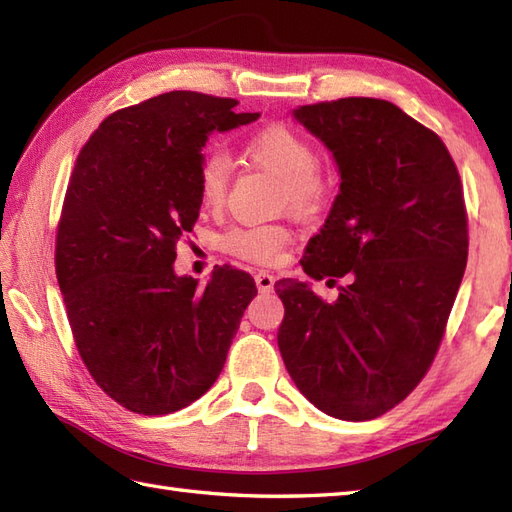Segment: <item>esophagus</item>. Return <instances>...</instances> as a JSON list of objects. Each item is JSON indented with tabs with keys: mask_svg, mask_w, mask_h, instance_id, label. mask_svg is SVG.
<instances>
[{
	"mask_svg": "<svg viewBox=\"0 0 512 512\" xmlns=\"http://www.w3.org/2000/svg\"><path fill=\"white\" fill-rule=\"evenodd\" d=\"M255 284L259 288V292H270L275 288V275H270L268 270H259L255 275Z\"/></svg>",
	"mask_w": 512,
	"mask_h": 512,
	"instance_id": "34e87169",
	"label": "esophagus"
}]
</instances>
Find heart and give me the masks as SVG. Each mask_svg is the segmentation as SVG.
<instances>
[{
	"instance_id": "heart-1",
	"label": "heart",
	"mask_w": 512,
	"mask_h": 512,
	"mask_svg": "<svg viewBox=\"0 0 512 512\" xmlns=\"http://www.w3.org/2000/svg\"><path fill=\"white\" fill-rule=\"evenodd\" d=\"M246 156L284 182L286 200L295 209H308L321 198L317 151L306 138L286 125H268L246 140ZM228 187V162L222 154H206L198 169L200 200L209 209L222 206ZM288 228L281 224L235 226L224 237V248L250 262H273L288 242Z\"/></svg>"
}]
</instances>
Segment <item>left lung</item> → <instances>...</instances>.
<instances>
[{
  "label": "left lung",
  "mask_w": 512,
  "mask_h": 512,
  "mask_svg": "<svg viewBox=\"0 0 512 512\" xmlns=\"http://www.w3.org/2000/svg\"><path fill=\"white\" fill-rule=\"evenodd\" d=\"M292 116L341 173L301 266L347 286L325 303L306 281H277L279 352L314 407L372 420L420 383L447 328L469 255L460 173L440 136L389 101L352 96Z\"/></svg>",
  "instance_id": "obj_1"
}]
</instances>
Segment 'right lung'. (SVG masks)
<instances>
[{"instance_id":"add662e5","label":"right lung","mask_w":512,"mask_h":512,"mask_svg":"<svg viewBox=\"0 0 512 512\" xmlns=\"http://www.w3.org/2000/svg\"><path fill=\"white\" fill-rule=\"evenodd\" d=\"M235 99L167 92L107 116L83 145L57 231V279L85 367L118 405L162 416L220 376L257 295L244 270L211 281L173 273L176 246L200 215L198 169L213 132L259 114Z\"/></svg>"}]
</instances>
